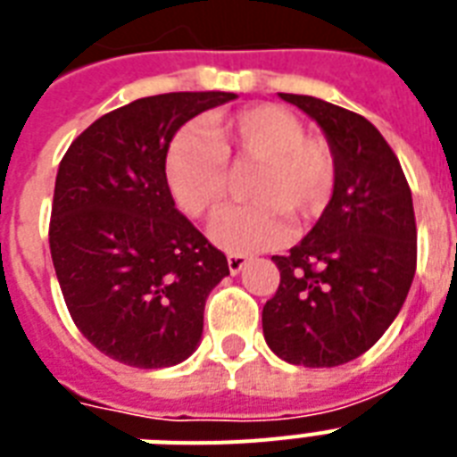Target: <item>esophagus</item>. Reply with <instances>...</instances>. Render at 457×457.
<instances>
[{
    "mask_svg": "<svg viewBox=\"0 0 457 457\" xmlns=\"http://www.w3.org/2000/svg\"><path fill=\"white\" fill-rule=\"evenodd\" d=\"M246 261H249V258L242 256V253H229V256H228L229 272H232V275H237V272H242V268H244V265H246Z\"/></svg>",
    "mask_w": 457,
    "mask_h": 457,
    "instance_id": "obj_1",
    "label": "esophagus"
}]
</instances>
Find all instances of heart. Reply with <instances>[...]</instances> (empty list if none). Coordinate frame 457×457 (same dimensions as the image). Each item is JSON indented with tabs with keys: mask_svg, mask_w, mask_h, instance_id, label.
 <instances>
[{
	"mask_svg": "<svg viewBox=\"0 0 457 457\" xmlns=\"http://www.w3.org/2000/svg\"><path fill=\"white\" fill-rule=\"evenodd\" d=\"M257 168L244 187L249 206L232 208L211 225L218 246L232 253L278 246L289 222L322 215L337 187V156L329 142L305 135L289 111L258 104L211 120V137L187 125L165 154V182L185 215L211 218L225 204L232 170Z\"/></svg>",
	"mask_w": 457,
	"mask_h": 457,
	"instance_id": "b5f03b06",
	"label": "heart"
}]
</instances>
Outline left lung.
<instances>
[{
	"mask_svg": "<svg viewBox=\"0 0 457 457\" xmlns=\"http://www.w3.org/2000/svg\"><path fill=\"white\" fill-rule=\"evenodd\" d=\"M279 96L322 128L337 187L301 244L272 256L279 287L263 305V334L282 361L337 368L375 346L408 296L418 265L411 187L368 118L315 96Z\"/></svg>",
	"mask_w": 457,
	"mask_h": 457,
	"instance_id": "obj_1",
	"label": "left lung"
}]
</instances>
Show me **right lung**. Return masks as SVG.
Listing matches in <instances>:
<instances>
[{"label": "right lung", "instance_id": "right-lung-1", "mask_svg": "<svg viewBox=\"0 0 457 457\" xmlns=\"http://www.w3.org/2000/svg\"><path fill=\"white\" fill-rule=\"evenodd\" d=\"M232 92H170L111 111L73 139L54 187L49 249L82 337L132 368H170L196 351L208 294L228 258L165 182L175 132Z\"/></svg>", "mask_w": 457, "mask_h": 457}]
</instances>
